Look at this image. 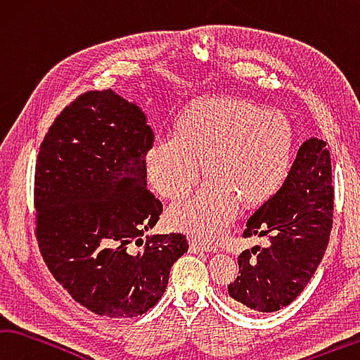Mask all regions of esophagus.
Listing matches in <instances>:
<instances>
[{
	"label": "esophagus",
	"mask_w": 360,
	"mask_h": 360,
	"mask_svg": "<svg viewBox=\"0 0 360 360\" xmlns=\"http://www.w3.org/2000/svg\"><path fill=\"white\" fill-rule=\"evenodd\" d=\"M190 251H193V253H199V251H209V253H212V251H215V248L210 247V245H205L204 242L196 240V238H191Z\"/></svg>",
	"instance_id": "34e87169"
}]
</instances>
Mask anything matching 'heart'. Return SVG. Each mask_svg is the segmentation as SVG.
<instances>
[{"label":"heart","mask_w":360,"mask_h":360,"mask_svg":"<svg viewBox=\"0 0 360 360\" xmlns=\"http://www.w3.org/2000/svg\"><path fill=\"white\" fill-rule=\"evenodd\" d=\"M289 151L291 129L280 110L212 96L188 105L176 134L151 145L145 172L158 194L179 200L199 184L204 156L212 176L196 196L174 205L167 218L175 229L215 238L234 219L238 199L250 205L275 193L286 175Z\"/></svg>","instance_id":"obj_1"}]
</instances>
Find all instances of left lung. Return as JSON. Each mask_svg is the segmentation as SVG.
Masks as SVG:
<instances>
[{
    "instance_id": "left-lung-1",
    "label": "left lung",
    "mask_w": 360,
    "mask_h": 360,
    "mask_svg": "<svg viewBox=\"0 0 360 360\" xmlns=\"http://www.w3.org/2000/svg\"><path fill=\"white\" fill-rule=\"evenodd\" d=\"M333 223L330 153L324 141L300 145L285 181L250 217L242 236L267 238L238 256V275L228 286L248 313H272L304 291L329 245Z\"/></svg>"
}]
</instances>
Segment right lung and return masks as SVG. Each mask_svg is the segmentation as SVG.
Returning <instances> with one entry per match:
<instances>
[{
  "instance_id": "add662e5",
  "label": "right lung",
  "mask_w": 360,
  "mask_h": 360,
  "mask_svg": "<svg viewBox=\"0 0 360 360\" xmlns=\"http://www.w3.org/2000/svg\"><path fill=\"white\" fill-rule=\"evenodd\" d=\"M151 145L136 104L93 90L60 112L37 153L34 232L44 262L75 302L101 316L148 311L188 251L184 234L142 240L162 213L147 188Z\"/></svg>"
}]
</instances>
